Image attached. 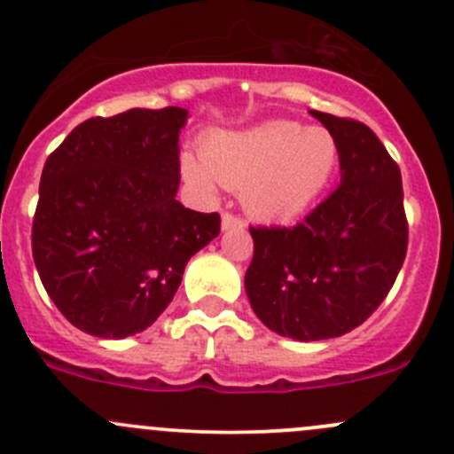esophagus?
<instances>
[{
  "label": "esophagus",
  "mask_w": 454,
  "mask_h": 454,
  "mask_svg": "<svg viewBox=\"0 0 454 454\" xmlns=\"http://www.w3.org/2000/svg\"><path fill=\"white\" fill-rule=\"evenodd\" d=\"M241 228H244V219L231 213L222 215V231H241Z\"/></svg>",
  "instance_id": "esophagus-1"
}]
</instances>
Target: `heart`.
I'll return each instance as SVG.
<instances>
[{"mask_svg":"<svg viewBox=\"0 0 454 454\" xmlns=\"http://www.w3.org/2000/svg\"><path fill=\"white\" fill-rule=\"evenodd\" d=\"M201 160L184 157L182 173L201 195L217 182L239 191L246 213L259 222H290L324 197L339 168L337 137L324 126L272 120L241 133H215Z\"/></svg>","mask_w":454,"mask_h":454,"instance_id":"heart-1","label":"heart"}]
</instances>
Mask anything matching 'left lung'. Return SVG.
Returning <instances> with one entry per match:
<instances>
[{
	"label": "left lung",
	"mask_w": 454,
	"mask_h": 454,
	"mask_svg": "<svg viewBox=\"0 0 454 454\" xmlns=\"http://www.w3.org/2000/svg\"><path fill=\"white\" fill-rule=\"evenodd\" d=\"M339 144L341 182L301 223L250 228L246 294L266 328L297 341L341 337L386 299L408 248L402 173L368 126L310 110Z\"/></svg>",
	"instance_id": "8db88e82"
}]
</instances>
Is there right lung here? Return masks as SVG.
Instances as JSON below:
<instances>
[{"label":"right lung","mask_w":454,"mask_h":454,"mask_svg":"<svg viewBox=\"0 0 454 454\" xmlns=\"http://www.w3.org/2000/svg\"><path fill=\"white\" fill-rule=\"evenodd\" d=\"M188 110L130 108L79 124L43 166L33 259L48 297L83 333L124 339L168 308L217 213L177 201Z\"/></svg>","instance_id":"add662e5"}]
</instances>
